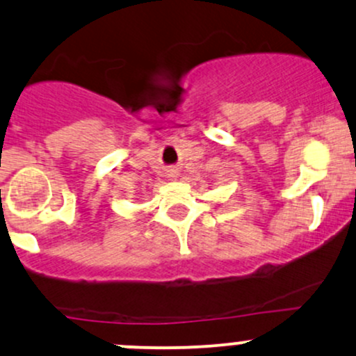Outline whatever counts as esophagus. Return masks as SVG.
Returning <instances> with one entry per match:
<instances>
[{
	"label": "esophagus",
	"instance_id": "1",
	"mask_svg": "<svg viewBox=\"0 0 356 356\" xmlns=\"http://www.w3.org/2000/svg\"><path fill=\"white\" fill-rule=\"evenodd\" d=\"M167 175H169L170 179H175V177H177V170H175V169H170V170H167Z\"/></svg>",
	"mask_w": 356,
	"mask_h": 356
}]
</instances>
